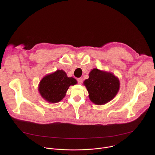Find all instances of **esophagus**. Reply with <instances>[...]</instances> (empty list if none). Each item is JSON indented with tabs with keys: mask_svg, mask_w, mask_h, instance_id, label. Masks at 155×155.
<instances>
[{
	"mask_svg": "<svg viewBox=\"0 0 155 155\" xmlns=\"http://www.w3.org/2000/svg\"><path fill=\"white\" fill-rule=\"evenodd\" d=\"M77 81H78V83L79 84H81L83 81V79H82V78H77Z\"/></svg>",
	"mask_w": 155,
	"mask_h": 155,
	"instance_id": "obj_1",
	"label": "esophagus"
}]
</instances>
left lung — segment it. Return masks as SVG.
<instances>
[{
	"instance_id": "obj_1",
	"label": "left lung",
	"mask_w": 155,
	"mask_h": 155,
	"mask_svg": "<svg viewBox=\"0 0 155 155\" xmlns=\"http://www.w3.org/2000/svg\"><path fill=\"white\" fill-rule=\"evenodd\" d=\"M84 85L89 93V98L94 104L104 105L112 101L120 90V80L114 74L98 69H93L85 80Z\"/></svg>"
}]
</instances>
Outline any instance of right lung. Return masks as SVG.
<instances>
[{
  "label": "right lung",
  "instance_id": "add662e5",
  "mask_svg": "<svg viewBox=\"0 0 155 155\" xmlns=\"http://www.w3.org/2000/svg\"><path fill=\"white\" fill-rule=\"evenodd\" d=\"M77 83L76 79L68 77L64 71L57 70L52 74H47L40 80L38 91L44 100L55 104L65 96L70 86Z\"/></svg>",
  "mask_w": 155,
  "mask_h": 155
}]
</instances>
